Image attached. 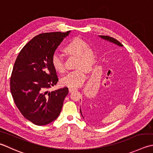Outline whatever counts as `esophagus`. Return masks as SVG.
<instances>
[{
    "instance_id": "1",
    "label": "esophagus",
    "mask_w": 153,
    "mask_h": 153,
    "mask_svg": "<svg viewBox=\"0 0 153 153\" xmlns=\"http://www.w3.org/2000/svg\"><path fill=\"white\" fill-rule=\"evenodd\" d=\"M76 90H77V89H76V88H69V91H70V93L74 91H76Z\"/></svg>"
}]
</instances>
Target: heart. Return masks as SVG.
I'll list each match as a JSON object with an SVG mask.
<instances>
[{"mask_svg":"<svg viewBox=\"0 0 153 153\" xmlns=\"http://www.w3.org/2000/svg\"><path fill=\"white\" fill-rule=\"evenodd\" d=\"M64 51L70 54L77 56V66L79 68L70 71L62 77L61 83L63 85L69 88H79L83 84L88 77V70L82 65L86 67L91 66L94 61V53L91 49L88 48V45L85 41L79 38L71 40L65 45ZM51 63L56 71L58 72L64 71V63L59 53H53L51 58Z\"/></svg>","mask_w":153,"mask_h":153,"instance_id":"heart-1","label":"heart"}]
</instances>
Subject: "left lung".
Returning <instances> with one entry per match:
<instances>
[{"label":"left lung","instance_id":"1","mask_svg":"<svg viewBox=\"0 0 153 153\" xmlns=\"http://www.w3.org/2000/svg\"><path fill=\"white\" fill-rule=\"evenodd\" d=\"M99 37H100L101 39H103V40L108 41L111 43L117 45V46H120V47L123 46V44L121 42H119L117 40H116V39L113 38L112 37L108 36H99ZM80 113H81V115H82V117L84 119V117H83V115L82 114V109H81V108H80Z\"/></svg>","mask_w":153,"mask_h":153}]
</instances>
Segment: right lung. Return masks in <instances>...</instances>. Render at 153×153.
<instances>
[{"mask_svg": "<svg viewBox=\"0 0 153 153\" xmlns=\"http://www.w3.org/2000/svg\"><path fill=\"white\" fill-rule=\"evenodd\" d=\"M67 32L42 33L21 50L10 77V91L18 109L36 125H46L58 117L68 88L49 91L58 82L51 58Z\"/></svg>", "mask_w": 153, "mask_h": 153, "instance_id": "right-lung-1", "label": "right lung"}]
</instances>
